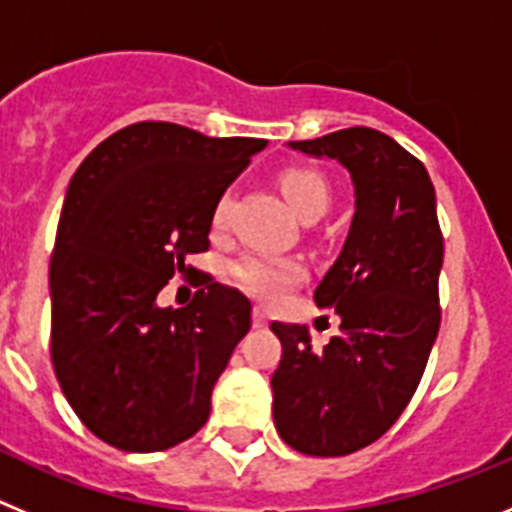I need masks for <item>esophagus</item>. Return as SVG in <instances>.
<instances>
[{
    "label": "esophagus",
    "instance_id": "34e87169",
    "mask_svg": "<svg viewBox=\"0 0 512 512\" xmlns=\"http://www.w3.org/2000/svg\"><path fill=\"white\" fill-rule=\"evenodd\" d=\"M269 325V315L261 307H253V328H266Z\"/></svg>",
    "mask_w": 512,
    "mask_h": 512
}]
</instances>
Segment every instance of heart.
Instances as JSON below:
<instances>
[{"mask_svg": "<svg viewBox=\"0 0 512 512\" xmlns=\"http://www.w3.org/2000/svg\"><path fill=\"white\" fill-rule=\"evenodd\" d=\"M279 187H282L284 197L292 205V210L305 220V223H315L328 212L333 192L330 184L320 171L312 169H284L279 174ZM230 212V194H223L215 202L212 210V228H225ZM305 269L300 261L295 259H274V256H261V253H248L243 259L233 264V279L246 289L248 295L264 302H277L287 295L289 289L302 282Z\"/></svg>", "mask_w": 512, "mask_h": 512, "instance_id": "obj_1", "label": "heart"}]
</instances>
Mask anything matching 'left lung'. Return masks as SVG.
<instances>
[{"label": "left lung", "instance_id": "obj_1", "mask_svg": "<svg viewBox=\"0 0 512 512\" xmlns=\"http://www.w3.org/2000/svg\"><path fill=\"white\" fill-rule=\"evenodd\" d=\"M351 171L356 212L315 305L341 325L315 351L305 325L271 323L282 361L271 377L274 425L307 456H346L390 431L418 390L441 325L443 235L436 192L413 153L374 128L292 140Z\"/></svg>", "mask_w": 512, "mask_h": 512}]
</instances>
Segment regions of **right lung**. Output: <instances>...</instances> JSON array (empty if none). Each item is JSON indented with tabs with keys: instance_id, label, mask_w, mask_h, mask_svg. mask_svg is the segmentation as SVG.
<instances>
[{
	"instance_id": "add662e5",
	"label": "right lung",
	"mask_w": 512,
	"mask_h": 512,
	"mask_svg": "<svg viewBox=\"0 0 512 512\" xmlns=\"http://www.w3.org/2000/svg\"><path fill=\"white\" fill-rule=\"evenodd\" d=\"M264 146L133 122L71 179L51 256V361L81 423L115 449L166 451L210 418L251 302L210 274L187 307L156 297L210 248L215 202Z\"/></svg>"
}]
</instances>
